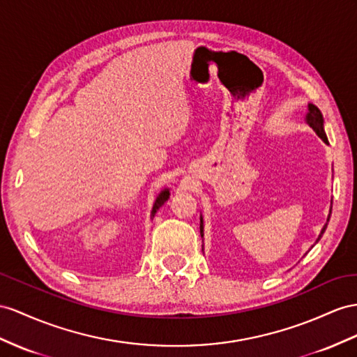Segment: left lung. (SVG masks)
Masks as SVG:
<instances>
[{"instance_id": "obj_1", "label": "left lung", "mask_w": 357, "mask_h": 357, "mask_svg": "<svg viewBox=\"0 0 357 357\" xmlns=\"http://www.w3.org/2000/svg\"><path fill=\"white\" fill-rule=\"evenodd\" d=\"M305 121H306V123L317 132V135L319 137V139H321L326 144H328L327 135H326V132H324V119H323V114H321V112H319V108H318L317 105L307 104V113H306V116H305ZM331 214H332V202H331V211H328V215H327V222H326V225L323 226V229H321V232H319V235H318V238H317L315 243H318L319 240H321L323 234L326 232V227H327V225H328V220H331ZM200 236H202V238H204V217H202V214H200ZM305 255H306V253H305Z\"/></svg>"}]
</instances>
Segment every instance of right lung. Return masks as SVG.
<instances>
[{"label": "right lung", "mask_w": 357, "mask_h": 357, "mask_svg": "<svg viewBox=\"0 0 357 357\" xmlns=\"http://www.w3.org/2000/svg\"><path fill=\"white\" fill-rule=\"evenodd\" d=\"M170 197V188H164L160 191V195L157 196V199H155L153 202V206H152V211H151V218L155 217V214H157L158 209L164 205V202Z\"/></svg>", "instance_id": "right-lung-1"}]
</instances>
